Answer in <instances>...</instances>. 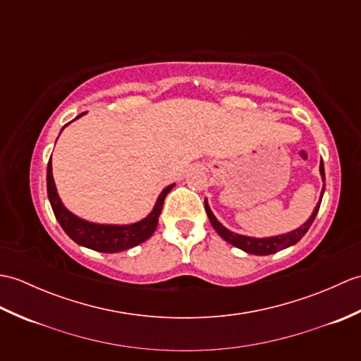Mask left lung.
I'll list each match as a JSON object with an SVG mask.
<instances>
[{
  "label": "left lung",
  "instance_id": "8db88e82",
  "mask_svg": "<svg viewBox=\"0 0 361 361\" xmlns=\"http://www.w3.org/2000/svg\"><path fill=\"white\" fill-rule=\"evenodd\" d=\"M319 172H321V176H323V181H326L323 161H321V164H319ZM323 194H324V186H323V190H321V198H323ZM321 198H319V202L317 204L315 211H313V214L310 216V219L305 221L302 226H299L298 229H295V231H291V233L282 234V235H274V237H267V239H255V237L240 235V234H235L233 231H229V229H226L216 219V216H214V214H212L209 204H208V202H206V200H204V209H206V214H208L211 225L219 233V235L221 237V239L226 240L228 243L234 245V247H237V248H240L243 251L250 252V255L268 256V255H273V252H278V251L287 248V247H291V245H295L296 242H299V240L302 239V235L309 231L310 225L313 224V220H315V217H317L318 209H319V204H321Z\"/></svg>",
  "mask_w": 361,
  "mask_h": 361
}]
</instances>
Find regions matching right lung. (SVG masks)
Wrapping results in <instances>:
<instances>
[{
	"mask_svg": "<svg viewBox=\"0 0 361 361\" xmlns=\"http://www.w3.org/2000/svg\"><path fill=\"white\" fill-rule=\"evenodd\" d=\"M82 114L85 113H80L78 118H80ZM68 124H70V122H68ZM46 188H48V197L52 206L54 216H56L60 226L63 228V231L70 235L75 243H79L82 247H87L94 251H101V252H119V251L136 247V245L147 240L149 237L155 233V229L158 226V217L161 214V209H163L164 198L169 192H171L173 185L167 186L163 192L159 194L155 208H153V211L144 220L137 221V224H133V225H121V226L90 224V221L75 217L74 214L68 211L62 204V202H60L56 185H54L51 158L48 163V173H46Z\"/></svg>",
	"mask_w": 361,
	"mask_h": 361,
	"instance_id": "right-lung-1",
	"label": "right lung"
}]
</instances>
